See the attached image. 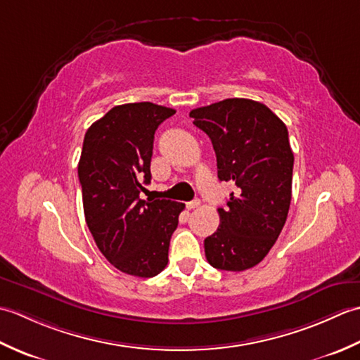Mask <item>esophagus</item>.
I'll return each instance as SVG.
<instances>
[{
	"mask_svg": "<svg viewBox=\"0 0 360 360\" xmlns=\"http://www.w3.org/2000/svg\"><path fill=\"white\" fill-rule=\"evenodd\" d=\"M200 205H201V201H200V200H195V201L187 202L186 207H187V210H193V209H196V207H200Z\"/></svg>",
	"mask_w": 360,
	"mask_h": 360,
	"instance_id": "esophagus-1",
	"label": "esophagus"
}]
</instances>
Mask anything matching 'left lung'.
<instances>
[{
	"label": "left lung",
	"instance_id": "obj_1",
	"mask_svg": "<svg viewBox=\"0 0 360 360\" xmlns=\"http://www.w3.org/2000/svg\"><path fill=\"white\" fill-rule=\"evenodd\" d=\"M210 137L219 181H233L219 227L204 240L205 258L221 271L240 272L258 264L277 241L292 196L294 153L288 128L266 105L226 98L190 111Z\"/></svg>",
	"mask_w": 360,
	"mask_h": 360
}]
</instances>
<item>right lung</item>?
<instances>
[{
	"label": "right lung",
	"instance_id": "obj_1",
	"mask_svg": "<svg viewBox=\"0 0 360 360\" xmlns=\"http://www.w3.org/2000/svg\"><path fill=\"white\" fill-rule=\"evenodd\" d=\"M176 111L151 102L117 105L88 128L79 160L83 210L103 257L134 277L150 278L168 263L170 238L184 204L143 201L155 131Z\"/></svg>",
	"mask_w": 360,
	"mask_h": 360
}]
</instances>
